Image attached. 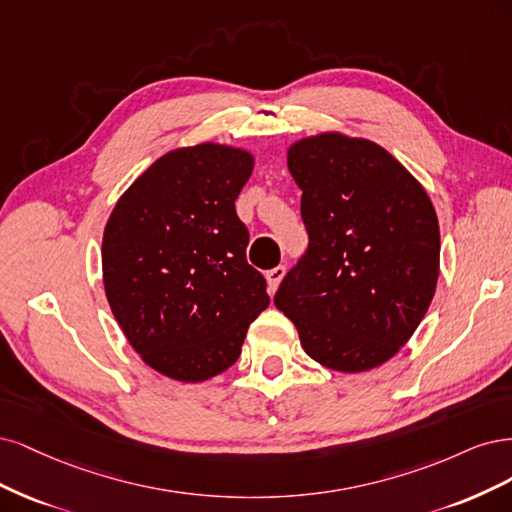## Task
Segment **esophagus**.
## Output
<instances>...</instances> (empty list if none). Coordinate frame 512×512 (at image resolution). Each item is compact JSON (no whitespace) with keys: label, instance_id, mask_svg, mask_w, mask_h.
<instances>
[{"label":"esophagus","instance_id":"34e87169","mask_svg":"<svg viewBox=\"0 0 512 512\" xmlns=\"http://www.w3.org/2000/svg\"><path fill=\"white\" fill-rule=\"evenodd\" d=\"M283 276H285V266H276V268L268 270L266 278H268V285H270L272 291H276V287L280 285V280H283Z\"/></svg>","mask_w":512,"mask_h":512}]
</instances>
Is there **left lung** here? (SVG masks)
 Listing matches in <instances>:
<instances>
[{
  "mask_svg": "<svg viewBox=\"0 0 512 512\" xmlns=\"http://www.w3.org/2000/svg\"><path fill=\"white\" fill-rule=\"evenodd\" d=\"M287 166L302 189L308 249L274 304L319 364L372 370L430 308L440 268L436 210L415 176L364 138L332 131L300 140Z\"/></svg>",
  "mask_w": 512,
  "mask_h": 512,
  "instance_id": "8db88e82",
  "label": "left lung"
}]
</instances>
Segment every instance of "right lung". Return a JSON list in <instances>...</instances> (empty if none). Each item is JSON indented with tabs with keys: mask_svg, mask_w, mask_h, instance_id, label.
<instances>
[{
	"mask_svg": "<svg viewBox=\"0 0 512 512\" xmlns=\"http://www.w3.org/2000/svg\"><path fill=\"white\" fill-rule=\"evenodd\" d=\"M253 163L223 144L176 148L138 176L106 223L112 315L144 364L176 381L202 383L234 366L270 304L234 204Z\"/></svg>",
	"mask_w": 512,
	"mask_h": 512,
	"instance_id": "1",
	"label": "right lung"
}]
</instances>
